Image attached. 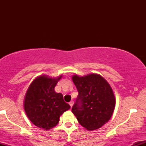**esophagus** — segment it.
Wrapping results in <instances>:
<instances>
[{
	"mask_svg": "<svg viewBox=\"0 0 146 146\" xmlns=\"http://www.w3.org/2000/svg\"><path fill=\"white\" fill-rule=\"evenodd\" d=\"M73 104H74V102H73V101H71L69 102V105L71 106V108H72V106H73Z\"/></svg>",
	"mask_w": 146,
	"mask_h": 146,
	"instance_id": "34e87169",
	"label": "esophagus"
}]
</instances>
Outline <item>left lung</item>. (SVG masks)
Listing matches in <instances>:
<instances>
[{
  "mask_svg": "<svg viewBox=\"0 0 146 146\" xmlns=\"http://www.w3.org/2000/svg\"><path fill=\"white\" fill-rule=\"evenodd\" d=\"M72 80L78 90L72 113L86 130L100 128L109 121L115 110L116 100L111 86L97 73L73 75Z\"/></svg>",
  "mask_w": 146,
  "mask_h": 146,
  "instance_id": "obj_1",
  "label": "left lung"
}]
</instances>
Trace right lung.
<instances>
[{"label": "right lung", "instance_id": "obj_1", "mask_svg": "<svg viewBox=\"0 0 146 146\" xmlns=\"http://www.w3.org/2000/svg\"><path fill=\"white\" fill-rule=\"evenodd\" d=\"M62 75L51 78L38 76L30 84L25 93L24 109L29 119L36 126L45 130L54 128L60 117L71 106L63 100V95L55 91V87Z\"/></svg>", "mask_w": 146, "mask_h": 146}]
</instances>
